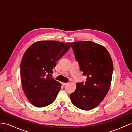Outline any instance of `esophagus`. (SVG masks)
I'll use <instances>...</instances> for the list:
<instances>
[{
    "label": "esophagus",
    "mask_w": 132,
    "mask_h": 132,
    "mask_svg": "<svg viewBox=\"0 0 132 132\" xmlns=\"http://www.w3.org/2000/svg\"><path fill=\"white\" fill-rule=\"evenodd\" d=\"M67 84V83H64V82H62V85H63V86H65V85H66Z\"/></svg>",
    "instance_id": "34e87169"
}]
</instances>
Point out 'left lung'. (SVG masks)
Masks as SVG:
<instances>
[{
	"label": "left lung",
	"mask_w": 132,
	"mask_h": 132,
	"mask_svg": "<svg viewBox=\"0 0 132 132\" xmlns=\"http://www.w3.org/2000/svg\"><path fill=\"white\" fill-rule=\"evenodd\" d=\"M71 46L83 75L87 76L85 83H77L71 100L77 108L91 110L103 101L110 88L112 60L106 48L92 41H77Z\"/></svg>",
	"instance_id": "8db88e82"
}]
</instances>
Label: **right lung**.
<instances>
[{
    "label": "right lung",
    "instance_id": "1",
    "mask_svg": "<svg viewBox=\"0 0 132 132\" xmlns=\"http://www.w3.org/2000/svg\"><path fill=\"white\" fill-rule=\"evenodd\" d=\"M70 43L39 41L24 53L20 64L22 88L30 103L44 107L54 102L61 84L51 77L56 61L69 50Z\"/></svg>",
    "mask_w": 132,
    "mask_h": 132
}]
</instances>
